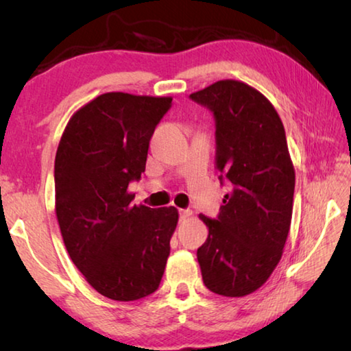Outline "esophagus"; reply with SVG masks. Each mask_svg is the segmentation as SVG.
<instances>
[{
  "label": "esophagus",
  "mask_w": 351,
  "mask_h": 351,
  "mask_svg": "<svg viewBox=\"0 0 351 351\" xmlns=\"http://www.w3.org/2000/svg\"><path fill=\"white\" fill-rule=\"evenodd\" d=\"M190 217H192V210H189V209H181L180 210V219H181V221H186V219H189Z\"/></svg>",
  "instance_id": "esophagus-1"
}]
</instances>
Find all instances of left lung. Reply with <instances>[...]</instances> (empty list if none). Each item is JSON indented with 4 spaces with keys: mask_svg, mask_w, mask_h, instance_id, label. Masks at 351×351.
<instances>
[{
    "mask_svg": "<svg viewBox=\"0 0 351 351\" xmlns=\"http://www.w3.org/2000/svg\"><path fill=\"white\" fill-rule=\"evenodd\" d=\"M190 99L215 117L217 169L232 190L197 257L212 293L243 297L268 280L288 239L295 173L283 123L272 104L239 80H219Z\"/></svg>",
    "mask_w": 351,
    "mask_h": 351,
    "instance_id": "obj_1",
    "label": "left lung"
}]
</instances>
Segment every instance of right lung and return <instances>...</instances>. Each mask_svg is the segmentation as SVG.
I'll return each instance as SVG.
<instances>
[{"instance_id":"right-lung-1","label":"right lung","mask_w":351,"mask_h":351,"mask_svg":"<svg viewBox=\"0 0 351 351\" xmlns=\"http://www.w3.org/2000/svg\"><path fill=\"white\" fill-rule=\"evenodd\" d=\"M171 97L105 93L69 119L56 154V213L73 263L91 287L130 302L158 289L175 207L132 204L154 128Z\"/></svg>"}]
</instances>
